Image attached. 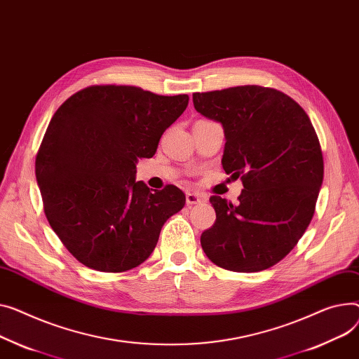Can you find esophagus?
<instances>
[{"mask_svg": "<svg viewBox=\"0 0 359 359\" xmlns=\"http://www.w3.org/2000/svg\"><path fill=\"white\" fill-rule=\"evenodd\" d=\"M205 201V196L198 194V192H187L186 194V205L187 206H194V205H198L201 202Z\"/></svg>", "mask_w": 359, "mask_h": 359, "instance_id": "1", "label": "esophagus"}]
</instances>
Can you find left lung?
Instances as JSON below:
<instances>
[{"instance_id": "1", "label": "left lung", "mask_w": 359, "mask_h": 359, "mask_svg": "<svg viewBox=\"0 0 359 359\" xmlns=\"http://www.w3.org/2000/svg\"><path fill=\"white\" fill-rule=\"evenodd\" d=\"M194 105L222 124V167L244 184L236 205L210 196L217 221L202 232V248L225 270H267L296 247L313 218L323 182L318 134L304 109L274 88L196 92Z\"/></svg>"}]
</instances>
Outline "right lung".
<instances>
[{
    "label": "right lung",
    "instance_id": "1",
    "mask_svg": "<svg viewBox=\"0 0 359 359\" xmlns=\"http://www.w3.org/2000/svg\"><path fill=\"white\" fill-rule=\"evenodd\" d=\"M187 104V95L92 85L55 112L36 156V179L47 221L83 266L104 273L140 266L164 222L184 206L175 184L153 190L134 176L137 160L154 156Z\"/></svg>",
    "mask_w": 359,
    "mask_h": 359
}]
</instances>
